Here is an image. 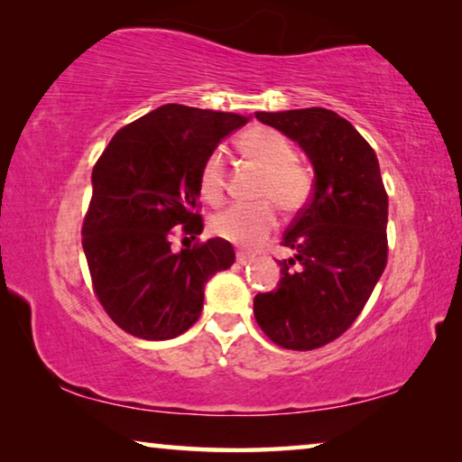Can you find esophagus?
Segmentation results:
<instances>
[{"instance_id": "1", "label": "esophagus", "mask_w": 462, "mask_h": 462, "mask_svg": "<svg viewBox=\"0 0 462 462\" xmlns=\"http://www.w3.org/2000/svg\"><path fill=\"white\" fill-rule=\"evenodd\" d=\"M236 263H238V264H246V263H250V256L245 254V253H238V254H236Z\"/></svg>"}]
</instances>
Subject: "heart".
<instances>
[{
    "mask_svg": "<svg viewBox=\"0 0 462 462\" xmlns=\"http://www.w3.org/2000/svg\"><path fill=\"white\" fill-rule=\"evenodd\" d=\"M238 151L246 161L263 169L254 189L256 203L234 206L212 220L216 236L242 248H259L277 228L273 203L285 214L306 206L311 193V173L295 161V148L281 132L264 126L246 130L238 138ZM199 195L212 206L226 198V159L222 151L206 156L198 175Z\"/></svg>",
    "mask_w": 462,
    "mask_h": 462,
    "instance_id": "heart-1",
    "label": "heart"
}]
</instances>
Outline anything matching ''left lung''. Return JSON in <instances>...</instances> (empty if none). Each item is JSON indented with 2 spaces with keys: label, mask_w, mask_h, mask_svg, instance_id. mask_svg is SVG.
<instances>
[{
  "label": "left lung",
  "mask_w": 462,
  "mask_h": 462,
  "mask_svg": "<svg viewBox=\"0 0 462 462\" xmlns=\"http://www.w3.org/2000/svg\"><path fill=\"white\" fill-rule=\"evenodd\" d=\"M303 148L314 193L283 234L277 289L254 297V318L279 346L314 350L353 326L387 264V191L377 154L332 109L256 112Z\"/></svg>",
  "instance_id": "obj_1"
}]
</instances>
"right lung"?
Listing matches in <instances>:
<instances>
[{
	"label": "right lung",
	"mask_w": 462,
	"mask_h": 462,
	"mask_svg": "<svg viewBox=\"0 0 462 462\" xmlns=\"http://www.w3.org/2000/svg\"><path fill=\"white\" fill-rule=\"evenodd\" d=\"M248 118L179 104L156 107L116 132L91 173L83 250L106 314L124 332L169 340L198 322L203 285L232 267L228 240L171 250L175 228L203 230L198 175L217 143Z\"/></svg>",
	"instance_id": "1"
}]
</instances>
